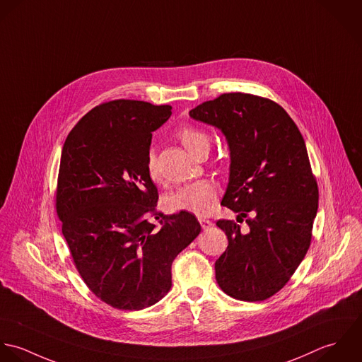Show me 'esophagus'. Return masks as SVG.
Masks as SVG:
<instances>
[{
    "instance_id": "34e87169",
    "label": "esophagus",
    "mask_w": 362,
    "mask_h": 362,
    "mask_svg": "<svg viewBox=\"0 0 362 362\" xmlns=\"http://www.w3.org/2000/svg\"><path fill=\"white\" fill-rule=\"evenodd\" d=\"M199 221H200V225H202V228H203V229H209V228H211V226L214 225V223H213V221L206 219V218H200Z\"/></svg>"
}]
</instances>
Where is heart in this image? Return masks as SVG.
I'll return each mask as SVG.
<instances>
[{"mask_svg": "<svg viewBox=\"0 0 362 362\" xmlns=\"http://www.w3.org/2000/svg\"><path fill=\"white\" fill-rule=\"evenodd\" d=\"M179 141L186 148L189 153L193 156L202 151L209 149L210 146V137L204 132L194 129V127H185L177 134ZM146 172L152 182L159 183L162 180L160 172L158 168V162L153 153L148 155L146 159ZM218 186L211 180H197L193 183H189L179 190L173 192L168 196L166 203L172 210L176 211H187L199 217L209 216L216 204H217Z\"/></svg>", "mask_w": 362, "mask_h": 362, "instance_id": "1", "label": "heart"}]
</instances>
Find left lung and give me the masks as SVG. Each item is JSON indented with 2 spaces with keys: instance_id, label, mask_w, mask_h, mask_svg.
I'll use <instances>...</instances> for the list:
<instances>
[{
  "instance_id": "1",
  "label": "left lung",
  "mask_w": 362,
  "mask_h": 362,
  "mask_svg": "<svg viewBox=\"0 0 362 362\" xmlns=\"http://www.w3.org/2000/svg\"><path fill=\"white\" fill-rule=\"evenodd\" d=\"M189 115L226 137L229 183L221 204L246 221L245 228L217 221L228 236L216 262L218 286L239 300H264L288 283L310 246L319 190L303 137L279 103L250 93H222Z\"/></svg>"
}]
</instances>
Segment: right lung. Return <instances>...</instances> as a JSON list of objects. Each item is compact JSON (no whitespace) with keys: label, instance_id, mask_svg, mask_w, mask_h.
I'll return each instance as SVG.
<instances>
[{"label":"right lung","instance_id":"right-lung-1","mask_svg":"<svg viewBox=\"0 0 362 362\" xmlns=\"http://www.w3.org/2000/svg\"><path fill=\"white\" fill-rule=\"evenodd\" d=\"M170 110L130 99L100 103L63 146L56 192L62 230L83 283L116 309L141 310L162 299L175 257L202 230L187 211L156 210L158 190L146 172L152 132Z\"/></svg>","mask_w":362,"mask_h":362}]
</instances>
